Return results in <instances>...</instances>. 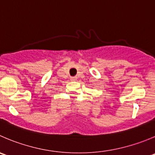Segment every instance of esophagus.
<instances>
[{"label": "esophagus", "mask_w": 155, "mask_h": 155, "mask_svg": "<svg viewBox=\"0 0 155 155\" xmlns=\"http://www.w3.org/2000/svg\"><path fill=\"white\" fill-rule=\"evenodd\" d=\"M76 77H71V78H70L71 81H75V80H76Z\"/></svg>", "instance_id": "esophagus-1"}]
</instances>
